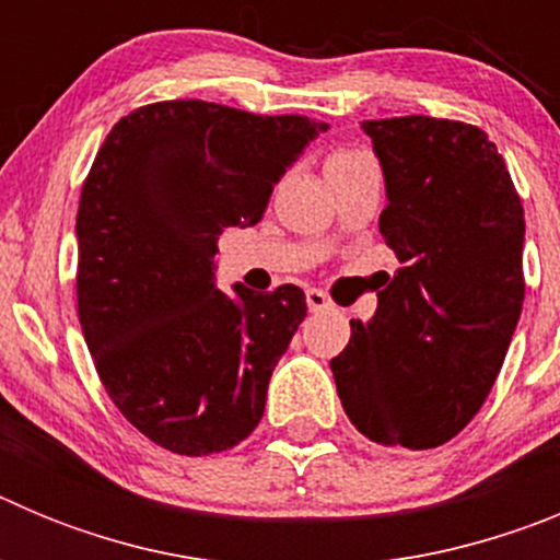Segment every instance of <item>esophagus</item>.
<instances>
[{
    "label": "esophagus",
    "instance_id": "1",
    "mask_svg": "<svg viewBox=\"0 0 560 560\" xmlns=\"http://www.w3.org/2000/svg\"><path fill=\"white\" fill-rule=\"evenodd\" d=\"M305 303H308L311 314H319V311H330V308H334V303H330L328 296H325L319 289H308V291H305Z\"/></svg>",
    "mask_w": 560,
    "mask_h": 560
}]
</instances>
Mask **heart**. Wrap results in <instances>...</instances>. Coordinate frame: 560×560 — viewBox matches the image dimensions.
<instances>
[{"label": "heart", "mask_w": 560, "mask_h": 560, "mask_svg": "<svg viewBox=\"0 0 560 560\" xmlns=\"http://www.w3.org/2000/svg\"><path fill=\"white\" fill-rule=\"evenodd\" d=\"M345 153H353V151H341V153H334V156H345Z\"/></svg>", "instance_id": "obj_1"}]
</instances>
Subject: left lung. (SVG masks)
Wrapping results in <instances>:
<instances>
[{
	"mask_svg": "<svg viewBox=\"0 0 560 560\" xmlns=\"http://www.w3.org/2000/svg\"><path fill=\"white\" fill-rule=\"evenodd\" d=\"M400 269L373 323L330 359L350 423L381 446L434 448L482 409L524 303V210L488 133L427 114L368 120Z\"/></svg>",
	"mask_w": 560,
	"mask_h": 560,
	"instance_id": "8db88e82",
	"label": "left lung"
}]
</instances>
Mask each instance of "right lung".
Returning a JSON list of instances; mask_svg holds the SVG:
<instances>
[{"label":"right lung","mask_w":560,"mask_h":560,"mask_svg":"<svg viewBox=\"0 0 560 560\" xmlns=\"http://www.w3.org/2000/svg\"><path fill=\"white\" fill-rule=\"evenodd\" d=\"M303 114L207 101L133 108L108 131L78 205V319L103 389L156 446L207 457L264 418L305 319V294L212 285L226 226L264 219L296 153L325 131Z\"/></svg>","instance_id":"1"}]
</instances>
